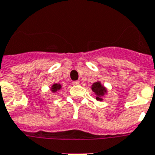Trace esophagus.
I'll use <instances>...</instances> for the list:
<instances>
[{
    "label": "esophagus",
    "instance_id": "esophagus-1",
    "mask_svg": "<svg viewBox=\"0 0 155 155\" xmlns=\"http://www.w3.org/2000/svg\"><path fill=\"white\" fill-rule=\"evenodd\" d=\"M72 84L73 85H80V81H78V80H75V81H73L72 82Z\"/></svg>",
    "mask_w": 155,
    "mask_h": 155
}]
</instances>
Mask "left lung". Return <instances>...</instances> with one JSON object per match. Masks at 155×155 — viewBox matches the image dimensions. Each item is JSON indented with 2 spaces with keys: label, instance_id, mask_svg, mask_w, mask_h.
I'll use <instances>...</instances> for the list:
<instances>
[{
  "label": "left lung",
  "instance_id": "8db88e82",
  "mask_svg": "<svg viewBox=\"0 0 155 155\" xmlns=\"http://www.w3.org/2000/svg\"><path fill=\"white\" fill-rule=\"evenodd\" d=\"M91 89H92L94 95L96 97L97 101H103L104 97L106 96V94H108L107 88L99 80L93 83V85L91 86Z\"/></svg>",
  "mask_w": 155,
  "mask_h": 155
}]
</instances>
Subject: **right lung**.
<instances>
[{
	"mask_svg": "<svg viewBox=\"0 0 155 155\" xmlns=\"http://www.w3.org/2000/svg\"><path fill=\"white\" fill-rule=\"evenodd\" d=\"M62 88V86L61 84H53L51 86H50V88H49V91L53 93H58V91H60Z\"/></svg>",
	"mask_w": 155,
	"mask_h": 155,
	"instance_id": "1",
	"label": "right lung"
}]
</instances>
